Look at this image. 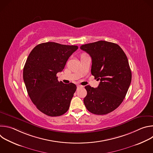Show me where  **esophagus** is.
<instances>
[{"instance_id": "1", "label": "esophagus", "mask_w": 153, "mask_h": 153, "mask_svg": "<svg viewBox=\"0 0 153 153\" xmlns=\"http://www.w3.org/2000/svg\"><path fill=\"white\" fill-rule=\"evenodd\" d=\"M77 88H80V87H83V86L80 85H77Z\"/></svg>"}]
</instances>
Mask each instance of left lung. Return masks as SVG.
<instances>
[{"label":"left lung","mask_w":153,"mask_h":153,"mask_svg":"<svg viewBox=\"0 0 153 153\" xmlns=\"http://www.w3.org/2000/svg\"><path fill=\"white\" fill-rule=\"evenodd\" d=\"M80 49L91 56V74L100 81L97 88L85 87L84 104L93 114L110 113L122 103L131 82L127 57L116 43L105 40L83 45Z\"/></svg>","instance_id":"8db88e82"}]
</instances>
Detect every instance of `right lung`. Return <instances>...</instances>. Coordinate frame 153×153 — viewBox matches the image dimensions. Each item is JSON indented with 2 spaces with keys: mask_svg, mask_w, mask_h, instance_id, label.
<instances>
[{
  "mask_svg": "<svg viewBox=\"0 0 153 153\" xmlns=\"http://www.w3.org/2000/svg\"><path fill=\"white\" fill-rule=\"evenodd\" d=\"M77 49L76 45L42 43L33 49L27 59L23 77L28 94L38 110L47 116H59L68 110L77 87L73 83L59 82L57 74Z\"/></svg>",
  "mask_w": 153,
  "mask_h": 153,
  "instance_id": "1",
  "label": "right lung"
}]
</instances>
